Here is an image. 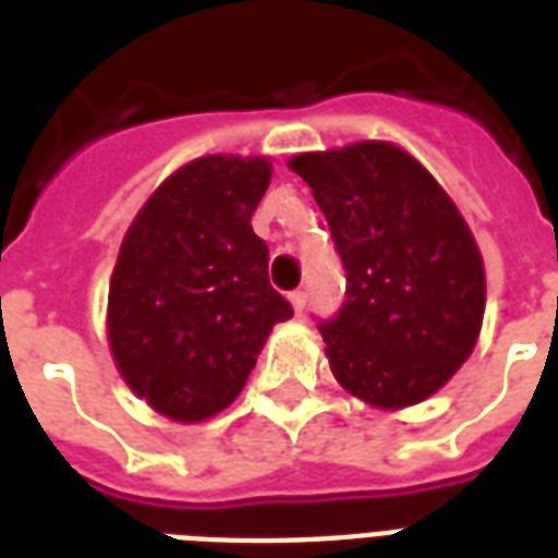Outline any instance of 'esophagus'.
I'll return each instance as SVG.
<instances>
[{"mask_svg":"<svg viewBox=\"0 0 558 558\" xmlns=\"http://www.w3.org/2000/svg\"><path fill=\"white\" fill-rule=\"evenodd\" d=\"M290 304H292V311H295V314H302L304 307H307V292H304V290L290 292Z\"/></svg>","mask_w":558,"mask_h":558,"instance_id":"obj_1","label":"esophagus"}]
</instances>
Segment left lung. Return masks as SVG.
<instances>
[{"label":"left lung","instance_id":"1","mask_svg":"<svg viewBox=\"0 0 558 558\" xmlns=\"http://www.w3.org/2000/svg\"><path fill=\"white\" fill-rule=\"evenodd\" d=\"M347 268V302L319 323L331 374L376 410L421 403L466 362L484 319V259L442 184L395 143L290 160Z\"/></svg>","mask_w":558,"mask_h":558}]
</instances>
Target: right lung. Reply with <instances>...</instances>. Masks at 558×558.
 I'll return each mask as SVG.
<instances>
[{"mask_svg":"<svg viewBox=\"0 0 558 558\" xmlns=\"http://www.w3.org/2000/svg\"><path fill=\"white\" fill-rule=\"evenodd\" d=\"M268 158L206 155L160 182L128 227L107 299V338L128 388L196 424L227 410L290 302L268 283L251 227Z\"/></svg>","mask_w":558,"mask_h":558,"instance_id":"obj_1","label":"right lung"}]
</instances>
